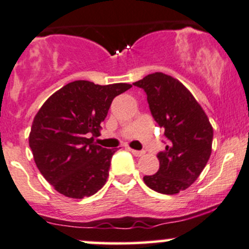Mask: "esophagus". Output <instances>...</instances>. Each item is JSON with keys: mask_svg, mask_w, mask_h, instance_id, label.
Segmentation results:
<instances>
[{"mask_svg": "<svg viewBox=\"0 0 249 249\" xmlns=\"http://www.w3.org/2000/svg\"><path fill=\"white\" fill-rule=\"evenodd\" d=\"M130 152L132 153V154L135 155V157H142L143 154H144V152H142V150H136V149H131V148H129Z\"/></svg>", "mask_w": 249, "mask_h": 249, "instance_id": "34e87169", "label": "esophagus"}]
</instances>
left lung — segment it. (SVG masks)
<instances>
[{
    "instance_id": "obj_1",
    "label": "left lung",
    "mask_w": 249,
    "mask_h": 249,
    "mask_svg": "<svg viewBox=\"0 0 249 249\" xmlns=\"http://www.w3.org/2000/svg\"><path fill=\"white\" fill-rule=\"evenodd\" d=\"M134 85L144 90L150 113L167 141L165 150L157 155L158 172L143 180L154 192L177 194L205 169L212 152V125L192 92L173 77L155 72Z\"/></svg>"
}]
</instances>
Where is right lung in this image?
Here are the masks:
<instances>
[{
	"mask_svg": "<svg viewBox=\"0 0 249 249\" xmlns=\"http://www.w3.org/2000/svg\"><path fill=\"white\" fill-rule=\"evenodd\" d=\"M74 80L47 100L32 123L29 144L39 172L56 192L83 199L99 192L108 177L115 149L94 142L113 99L130 89Z\"/></svg>",
	"mask_w": 249,
	"mask_h": 249,
	"instance_id": "1",
	"label": "right lung"
}]
</instances>
